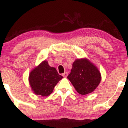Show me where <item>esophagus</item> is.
<instances>
[{
    "instance_id": "34e87169",
    "label": "esophagus",
    "mask_w": 128,
    "mask_h": 128,
    "mask_svg": "<svg viewBox=\"0 0 128 128\" xmlns=\"http://www.w3.org/2000/svg\"><path fill=\"white\" fill-rule=\"evenodd\" d=\"M68 72H64V73L62 74V76H64V78H66V77L68 76Z\"/></svg>"
}]
</instances>
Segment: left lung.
I'll use <instances>...</instances> for the list:
<instances>
[{
    "label": "left lung",
    "mask_w": 128,
    "mask_h": 128,
    "mask_svg": "<svg viewBox=\"0 0 128 128\" xmlns=\"http://www.w3.org/2000/svg\"><path fill=\"white\" fill-rule=\"evenodd\" d=\"M67 78L76 91L82 95L94 91L101 79L96 67L85 58L75 60Z\"/></svg>",
    "instance_id": "obj_1"
}]
</instances>
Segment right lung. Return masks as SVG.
Instances as JSON below:
<instances>
[{
    "label": "right lung",
    "mask_w": 128,
    "mask_h": 128,
    "mask_svg": "<svg viewBox=\"0 0 128 128\" xmlns=\"http://www.w3.org/2000/svg\"><path fill=\"white\" fill-rule=\"evenodd\" d=\"M62 78L56 68L49 66L45 60L31 71L28 80L35 94L47 96L53 92L54 88Z\"/></svg>",
    "instance_id": "right-lung-1"
}]
</instances>
